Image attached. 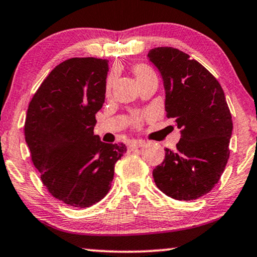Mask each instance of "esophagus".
<instances>
[{"label":"esophagus","mask_w":257,"mask_h":257,"mask_svg":"<svg viewBox=\"0 0 257 257\" xmlns=\"http://www.w3.org/2000/svg\"><path fill=\"white\" fill-rule=\"evenodd\" d=\"M144 145H145V142H144V140H133V142L130 143V149H139V147H142Z\"/></svg>","instance_id":"1"}]
</instances>
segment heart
<instances>
[{
	"instance_id": "obj_1",
	"label": "heart",
	"mask_w": 257,
	"mask_h": 257,
	"mask_svg": "<svg viewBox=\"0 0 257 257\" xmlns=\"http://www.w3.org/2000/svg\"><path fill=\"white\" fill-rule=\"evenodd\" d=\"M133 72H135V75L137 77V79L139 80H143L147 78V77L152 76V75H156L154 71L152 69L150 68V66H147L145 64H137L135 65V68H133ZM112 82H113V76H110L107 79V83H106V90L110 91L111 86H112ZM143 121V115H135L133 117V124L136 126H139L142 124Z\"/></svg>"
}]
</instances>
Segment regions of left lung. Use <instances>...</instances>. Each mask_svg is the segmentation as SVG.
Segmentation results:
<instances>
[{
	"instance_id": "1",
	"label": "left lung",
	"mask_w": 257,
	"mask_h": 257,
	"mask_svg": "<svg viewBox=\"0 0 257 257\" xmlns=\"http://www.w3.org/2000/svg\"><path fill=\"white\" fill-rule=\"evenodd\" d=\"M147 57L164 82L165 110L181 131L177 151L165 150L153 170L157 187L175 200L207 194L220 180L229 159L233 120L215 77L178 49L154 48Z\"/></svg>"
}]
</instances>
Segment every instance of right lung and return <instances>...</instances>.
<instances>
[{"instance_id":"add662e5","label":"right lung","mask_w":257,"mask_h":257,"mask_svg":"<svg viewBox=\"0 0 257 257\" xmlns=\"http://www.w3.org/2000/svg\"><path fill=\"white\" fill-rule=\"evenodd\" d=\"M107 71V59H66L43 80L27 112L26 143L42 182L54 198L78 208L107 194L126 152L122 143H103L93 133Z\"/></svg>"}]
</instances>
